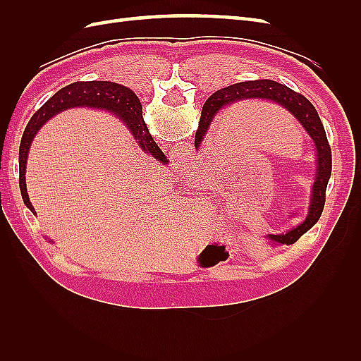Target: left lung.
Listing matches in <instances>:
<instances>
[{
  "label": "left lung",
  "mask_w": 361,
  "mask_h": 361,
  "mask_svg": "<svg viewBox=\"0 0 361 361\" xmlns=\"http://www.w3.org/2000/svg\"><path fill=\"white\" fill-rule=\"evenodd\" d=\"M248 99L271 101L285 108V110H288L302 125L305 133L310 135L316 147V162H318V166H316V178L312 188V199L307 218H305L300 226L293 227L292 231L286 233L268 235V239L272 244L290 245L293 243H297L305 232L310 231V228L318 223L319 216L324 211L325 190L331 176V149L329 145V140H326L325 129L318 116V111H316V108L312 105L307 97L290 90L286 85L271 80L238 82L215 92L209 99L204 102L202 108L199 128L194 138L195 149H199L207 129L211 126V122L218 111L239 101Z\"/></svg>",
  "instance_id": "8db88e82"
}]
</instances>
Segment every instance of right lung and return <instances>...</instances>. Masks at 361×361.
Listing matches in <instances>:
<instances>
[{
  "label": "right lung",
  "instance_id": "1",
  "mask_svg": "<svg viewBox=\"0 0 361 361\" xmlns=\"http://www.w3.org/2000/svg\"><path fill=\"white\" fill-rule=\"evenodd\" d=\"M73 106H90L97 108V110H106L110 113H114L120 117V120H123L126 123L135 140H138V145L141 149L147 152V154L154 155L157 159L166 158V155L162 154L161 149L157 146L155 140L152 138L149 133L143 118V108H141L140 99L133 90H129L125 85L110 81H78L69 84L66 87H63V89L54 94L49 101H47L40 106V110H37L36 114L31 117L24 130L23 140H20L19 188L25 206L32 214H36V211L28 199L25 183L27 158L31 141L37 134V130L42 128V125L47 123L52 116Z\"/></svg>",
  "mask_w": 361,
  "mask_h": 361
}]
</instances>
